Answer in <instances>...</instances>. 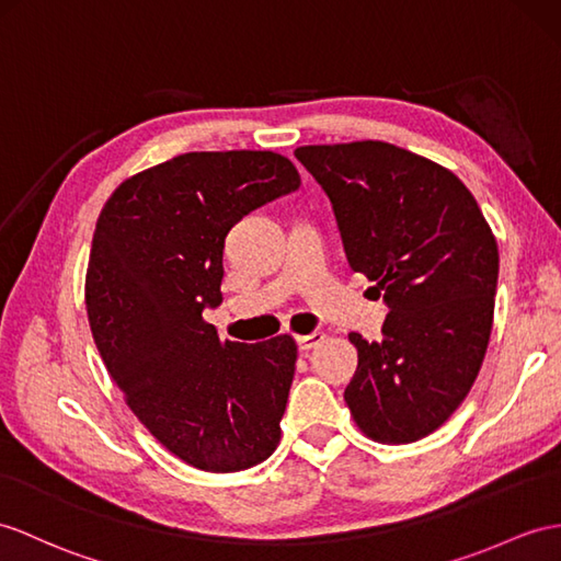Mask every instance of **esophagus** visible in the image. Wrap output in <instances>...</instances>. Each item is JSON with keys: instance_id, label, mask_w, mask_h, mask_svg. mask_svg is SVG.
<instances>
[{"instance_id": "obj_1", "label": "esophagus", "mask_w": 561, "mask_h": 561, "mask_svg": "<svg viewBox=\"0 0 561 561\" xmlns=\"http://www.w3.org/2000/svg\"><path fill=\"white\" fill-rule=\"evenodd\" d=\"M325 340V335L323 333H309V335H297V345H299V350L302 352H309V350H313V347H319L321 343Z\"/></svg>"}]
</instances>
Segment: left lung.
<instances>
[{"mask_svg":"<svg viewBox=\"0 0 561 561\" xmlns=\"http://www.w3.org/2000/svg\"><path fill=\"white\" fill-rule=\"evenodd\" d=\"M295 157L331 199L350 266L390 307L383 340L350 333L352 419L376 443L426 438L481 371L500 268L493 230L453 171L409 149L359 140Z\"/></svg>","mask_w":561,"mask_h":561,"instance_id":"1","label":"left lung"}]
</instances>
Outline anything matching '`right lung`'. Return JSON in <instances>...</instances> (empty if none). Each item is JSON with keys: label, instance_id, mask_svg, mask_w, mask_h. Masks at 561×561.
<instances>
[{"label": "right lung", "instance_id": "obj_1", "mask_svg": "<svg viewBox=\"0 0 561 561\" xmlns=\"http://www.w3.org/2000/svg\"><path fill=\"white\" fill-rule=\"evenodd\" d=\"M297 187L295 163L278 152H187L126 178L94 226V345L130 412L195 469H250L280 443L293 335L233 343L202 311L224 299L228 230Z\"/></svg>", "mask_w": 561, "mask_h": 561}]
</instances>
